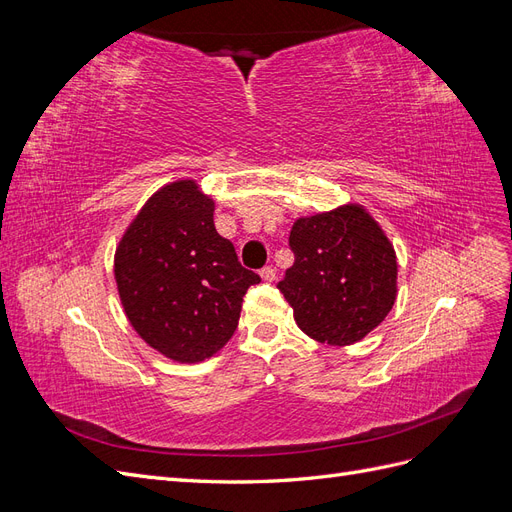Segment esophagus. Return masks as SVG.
<instances>
[{"label":"esophagus","mask_w":512,"mask_h":512,"mask_svg":"<svg viewBox=\"0 0 512 512\" xmlns=\"http://www.w3.org/2000/svg\"><path fill=\"white\" fill-rule=\"evenodd\" d=\"M260 277H262V280H265V282H273V280H275V269H273V267H262V269H260Z\"/></svg>","instance_id":"obj_1"}]
</instances>
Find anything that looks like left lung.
<instances>
[{
  "label": "left lung",
  "mask_w": 512,
  "mask_h": 512,
  "mask_svg": "<svg viewBox=\"0 0 512 512\" xmlns=\"http://www.w3.org/2000/svg\"><path fill=\"white\" fill-rule=\"evenodd\" d=\"M294 265L277 284L299 329L331 346L359 342L391 312L397 297L393 245L359 205L294 222Z\"/></svg>",
  "instance_id": "obj_1"
}]
</instances>
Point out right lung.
Masks as SVG:
<instances>
[{
  "mask_svg": "<svg viewBox=\"0 0 512 512\" xmlns=\"http://www.w3.org/2000/svg\"><path fill=\"white\" fill-rule=\"evenodd\" d=\"M119 297L136 333L168 359L205 361L237 331L260 275L213 224V200L194 181L149 198L115 254Z\"/></svg>",
  "mask_w": 512,
  "mask_h": 512,
  "instance_id": "obj_1",
  "label": "right lung"
}]
</instances>
